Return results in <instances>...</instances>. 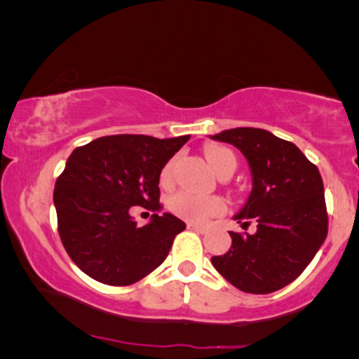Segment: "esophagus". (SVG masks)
I'll list each match as a JSON object with an SVG mask.
<instances>
[{
    "mask_svg": "<svg viewBox=\"0 0 359 359\" xmlns=\"http://www.w3.org/2000/svg\"><path fill=\"white\" fill-rule=\"evenodd\" d=\"M188 229L189 230H194V232H198V233H205V232H208V227H205V225H198V224H193V222L188 224Z\"/></svg>",
    "mask_w": 359,
    "mask_h": 359,
    "instance_id": "34e87169",
    "label": "esophagus"
}]
</instances>
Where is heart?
<instances>
[{"instance_id": "b5f03b06", "label": "heart", "mask_w": 359, "mask_h": 359, "mask_svg": "<svg viewBox=\"0 0 359 359\" xmlns=\"http://www.w3.org/2000/svg\"><path fill=\"white\" fill-rule=\"evenodd\" d=\"M209 165L212 166L215 173L222 171L227 165H235V156L232 151L225 147L212 145L205 150ZM175 173V160H170L163 166L160 173V184L168 188L173 183ZM168 209L176 217L188 220L193 224H203L205 220L214 217V215L222 214L225 210V201L219 196H199L191 193V191H178L168 198Z\"/></svg>"}]
</instances>
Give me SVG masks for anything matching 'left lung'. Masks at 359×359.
<instances>
[{"instance_id":"8db88e82","label":"left lung","mask_w":359,"mask_h":359,"mask_svg":"<svg viewBox=\"0 0 359 359\" xmlns=\"http://www.w3.org/2000/svg\"><path fill=\"white\" fill-rule=\"evenodd\" d=\"M232 144L248 160L252 194L235 220L255 233L230 232L232 247L214 268L240 291L269 294L292 283L325 242L328 214L318 168L292 142L253 127L210 137Z\"/></svg>"}]
</instances>
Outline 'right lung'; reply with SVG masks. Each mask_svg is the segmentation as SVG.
I'll return each mask as SVG.
<instances>
[{"label":"right lung","mask_w":359,"mask_h":359,"mask_svg":"<svg viewBox=\"0 0 359 359\" xmlns=\"http://www.w3.org/2000/svg\"><path fill=\"white\" fill-rule=\"evenodd\" d=\"M189 135H107L76 147L57 178L53 204L58 235L68 257L88 276L109 286H129L160 266L186 229L161 210L160 173ZM132 205L155 212L139 228Z\"/></svg>","instance_id":"add662e5"}]
</instances>
